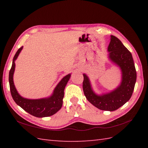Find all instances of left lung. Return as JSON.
I'll list each match as a JSON object with an SVG mask.
<instances>
[{
    "label": "left lung",
    "mask_w": 148,
    "mask_h": 148,
    "mask_svg": "<svg viewBox=\"0 0 148 148\" xmlns=\"http://www.w3.org/2000/svg\"><path fill=\"white\" fill-rule=\"evenodd\" d=\"M108 50L109 59L121 69L122 79L120 85L111 92L98 95L93 91L89 78L84 74L83 89L86 98L94 106L103 111H113L131 98L136 82L137 73L132 55L118 38L111 36Z\"/></svg>",
    "instance_id": "obj_1"
}]
</instances>
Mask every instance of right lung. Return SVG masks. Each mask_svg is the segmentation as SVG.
Listing matches in <instances>:
<instances>
[{"label":"right lung","mask_w":148,"mask_h":148,"mask_svg":"<svg viewBox=\"0 0 148 148\" xmlns=\"http://www.w3.org/2000/svg\"><path fill=\"white\" fill-rule=\"evenodd\" d=\"M23 49V46L19 48L13 58L12 67L9 71V82L12 99L17 105L31 115L37 118L48 117L57 112L63 104L65 87L71 77V74L65 76L56 86L52 95L48 98L40 99H27L19 95L14 86L13 74L15 69L14 61Z\"/></svg>","instance_id":"obj_1"}]
</instances>
